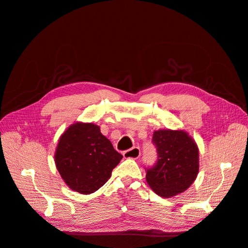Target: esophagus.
<instances>
[{
  "mask_svg": "<svg viewBox=\"0 0 248 248\" xmlns=\"http://www.w3.org/2000/svg\"><path fill=\"white\" fill-rule=\"evenodd\" d=\"M141 155V151H140V148L134 147L132 149H128L124 152V158H132V159H137Z\"/></svg>",
  "mask_w": 248,
  "mask_h": 248,
  "instance_id": "esophagus-1",
  "label": "esophagus"
}]
</instances>
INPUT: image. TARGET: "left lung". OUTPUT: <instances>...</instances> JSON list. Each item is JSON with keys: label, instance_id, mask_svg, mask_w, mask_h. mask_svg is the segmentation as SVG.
<instances>
[{"label": "left lung", "instance_id": "8db88e82", "mask_svg": "<svg viewBox=\"0 0 248 248\" xmlns=\"http://www.w3.org/2000/svg\"><path fill=\"white\" fill-rule=\"evenodd\" d=\"M157 160L146 168V179L158 196L170 198L185 191L199 172V149L184 131L163 130L153 134Z\"/></svg>", "mask_w": 248, "mask_h": 248}]
</instances>
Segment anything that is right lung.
Here are the masks:
<instances>
[{"label": "right lung", "mask_w": 248, "mask_h": 248, "mask_svg": "<svg viewBox=\"0 0 248 248\" xmlns=\"http://www.w3.org/2000/svg\"><path fill=\"white\" fill-rule=\"evenodd\" d=\"M56 165L70 188L83 195L99 189L109 179L123 155L114 150L98 125L75 124L64 132L56 151Z\"/></svg>", "instance_id": "1"}]
</instances>
